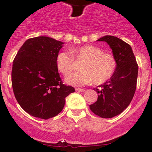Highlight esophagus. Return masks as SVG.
Returning a JSON list of instances; mask_svg holds the SVG:
<instances>
[{"instance_id": "34e87169", "label": "esophagus", "mask_w": 152, "mask_h": 152, "mask_svg": "<svg viewBox=\"0 0 152 152\" xmlns=\"http://www.w3.org/2000/svg\"><path fill=\"white\" fill-rule=\"evenodd\" d=\"M76 91H79V92H84L85 91V89H82V88H76Z\"/></svg>"}]
</instances>
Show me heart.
Masks as SVG:
<instances>
[{
  "label": "heart",
  "mask_w": 152,
  "mask_h": 152,
  "mask_svg": "<svg viewBox=\"0 0 152 152\" xmlns=\"http://www.w3.org/2000/svg\"><path fill=\"white\" fill-rule=\"evenodd\" d=\"M70 52L77 60H85L81 66L82 72L66 76L65 82L70 85L84 86L93 82L96 85L103 84L113 76L117 67L116 59L112 53L103 52L95 45L71 48ZM71 55L63 51L56 56V67L62 74H68L74 68L75 61Z\"/></svg>",
  "instance_id": "1"
}]
</instances>
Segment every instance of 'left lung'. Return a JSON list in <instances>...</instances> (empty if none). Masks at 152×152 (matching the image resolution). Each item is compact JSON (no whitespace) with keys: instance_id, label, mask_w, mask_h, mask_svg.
Listing matches in <instances>:
<instances>
[{"instance_id":"left-lung-1","label":"left lung","mask_w":152,"mask_h":152,"mask_svg":"<svg viewBox=\"0 0 152 152\" xmlns=\"http://www.w3.org/2000/svg\"><path fill=\"white\" fill-rule=\"evenodd\" d=\"M97 41L106 42L112 49L117 67L110 80L95 87L98 99L90 105L93 113L103 118L121 114L129 105L137 85L138 66L131 46L114 36L102 37Z\"/></svg>"}]
</instances>
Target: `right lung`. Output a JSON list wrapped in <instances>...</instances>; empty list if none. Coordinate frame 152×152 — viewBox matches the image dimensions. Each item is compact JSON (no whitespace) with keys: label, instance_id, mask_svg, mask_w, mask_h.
<instances>
[{"label":"right lung","instance_id":"right-lung-1","mask_svg":"<svg viewBox=\"0 0 152 152\" xmlns=\"http://www.w3.org/2000/svg\"><path fill=\"white\" fill-rule=\"evenodd\" d=\"M64 42L39 36L27 39L13 62L12 84L16 100L34 117L42 119L57 115L65 98L75 92L62 84L56 59Z\"/></svg>","mask_w":152,"mask_h":152}]
</instances>
